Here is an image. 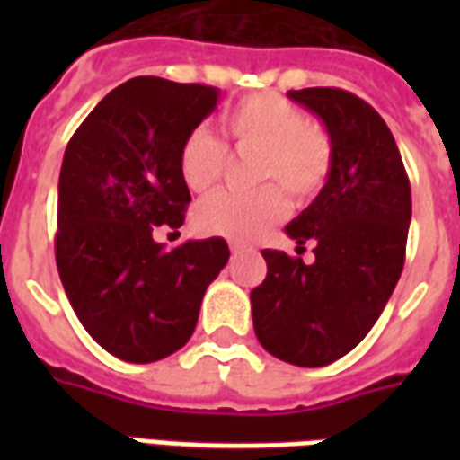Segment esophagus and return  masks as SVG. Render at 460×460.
I'll use <instances>...</instances> for the list:
<instances>
[{"label": "esophagus", "mask_w": 460, "mask_h": 460, "mask_svg": "<svg viewBox=\"0 0 460 460\" xmlns=\"http://www.w3.org/2000/svg\"><path fill=\"white\" fill-rule=\"evenodd\" d=\"M229 248H231V252H234V255H241V252H245V245L236 243V241H231Z\"/></svg>", "instance_id": "obj_1"}]
</instances>
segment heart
<instances>
[{"instance_id":"obj_1","label":"heart","mask_w":460,"mask_h":460,"mask_svg":"<svg viewBox=\"0 0 460 460\" xmlns=\"http://www.w3.org/2000/svg\"><path fill=\"white\" fill-rule=\"evenodd\" d=\"M219 128L222 140L195 128L181 143L179 172L193 193H205L222 179L226 147L255 153L252 179L277 181L296 202L310 200L332 172L334 146L329 133L279 95L265 93L238 102L224 111ZM279 187L267 183L255 193L212 195L195 208V226L202 234L252 241L287 215L288 198Z\"/></svg>"}]
</instances>
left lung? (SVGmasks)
<instances>
[{
    "label": "left lung",
    "instance_id": "1",
    "mask_svg": "<svg viewBox=\"0 0 460 460\" xmlns=\"http://www.w3.org/2000/svg\"><path fill=\"white\" fill-rule=\"evenodd\" d=\"M327 128L334 159L327 183L287 224L314 262L262 251L267 277L251 291L262 349L298 367H322L363 341L403 270L411 183L389 126L370 104L339 88L288 90ZM296 248V251H298Z\"/></svg>",
    "mask_w": 460,
    "mask_h": 460
}]
</instances>
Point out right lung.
<instances>
[{
  "instance_id": "obj_1",
  "label": "right lung",
  "mask_w": 460,
  "mask_h": 460,
  "mask_svg": "<svg viewBox=\"0 0 460 460\" xmlns=\"http://www.w3.org/2000/svg\"><path fill=\"white\" fill-rule=\"evenodd\" d=\"M219 88L138 75L114 88L68 140L59 173L57 270L78 320L126 363L186 346L202 296L229 262L224 238L157 243L190 202L179 150Z\"/></svg>"
}]
</instances>
